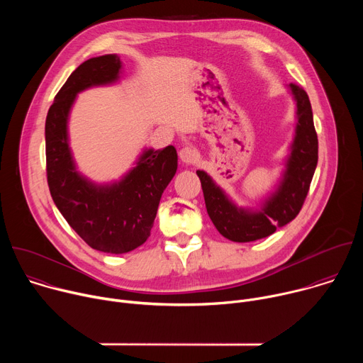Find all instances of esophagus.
<instances>
[{
    "label": "esophagus",
    "mask_w": 363,
    "mask_h": 363,
    "mask_svg": "<svg viewBox=\"0 0 363 363\" xmlns=\"http://www.w3.org/2000/svg\"><path fill=\"white\" fill-rule=\"evenodd\" d=\"M179 160H181L184 164H186V165L192 164V162L195 161V150H194L192 147H188V146L182 147V149L179 150Z\"/></svg>",
    "instance_id": "34e87169"
}]
</instances>
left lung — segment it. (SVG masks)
<instances>
[{"instance_id": "obj_1", "label": "left lung", "mask_w": 363, "mask_h": 363, "mask_svg": "<svg viewBox=\"0 0 363 363\" xmlns=\"http://www.w3.org/2000/svg\"><path fill=\"white\" fill-rule=\"evenodd\" d=\"M296 105V125L284 168L273 189L255 208L240 206L205 171L198 169L206 213L218 233L234 242H251L272 235L296 218L318 167V135L307 93L286 86Z\"/></svg>"}]
</instances>
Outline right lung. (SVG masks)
<instances>
[{
  "mask_svg": "<svg viewBox=\"0 0 363 363\" xmlns=\"http://www.w3.org/2000/svg\"><path fill=\"white\" fill-rule=\"evenodd\" d=\"M118 55L82 63L63 84L45 119L47 182L69 225L94 250L125 254L150 235L161 196L178 169L177 149L143 147L119 179L94 182L82 174L70 147L69 121L77 94L122 79Z\"/></svg>",
  "mask_w": 363,
  "mask_h": 363,
  "instance_id": "obj_1",
  "label": "right lung"
}]
</instances>
